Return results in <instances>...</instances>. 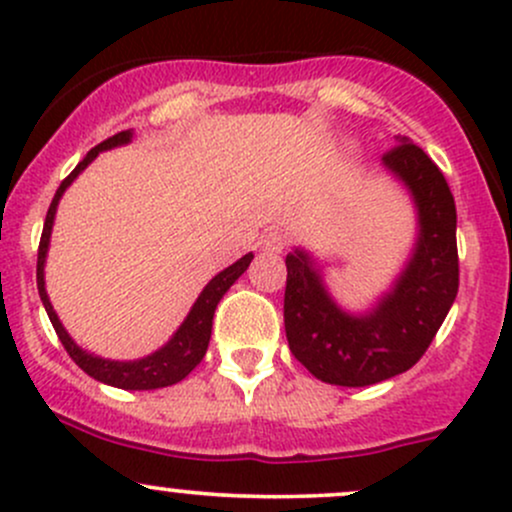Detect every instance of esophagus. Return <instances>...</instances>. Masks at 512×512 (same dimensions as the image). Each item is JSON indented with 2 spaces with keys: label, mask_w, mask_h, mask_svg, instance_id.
<instances>
[{
  "label": "esophagus",
  "mask_w": 512,
  "mask_h": 512,
  "mask_svg": "<svg viewBox=\"0 0 512 512\" xmlns=\"http://www.w3.org/2000/svg\"><path fill=\"white\" fill-rule=\"evenodd\" d=\"M286 243H289V240H286V235L282 233V230H272V233H267L265 238H262L260 245H262V250H267V252H282Z\"/></svg>",
  "instance_id": "1"
}]
</instances>
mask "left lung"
I'll return each mask as SVG.
<instances>
[{
  "label": "left lung",
  "instance_id": "left-lung-1",
  "mask_svg": "<svg viewBox=\"0 0 512 512\" xmlns=\"http://www.w3.org/2000/svg\"><path fill=\"white\" fill-rule=\"evenodd\" d=\"M381 160L411 192L418 240L393 289L364 316H350L330 299L308 252L286 255L284 328L289 350L316 379L335 386H369L408 372L440 330L459 289L457 209L440 167L396 136Z\"/></svg>",
  "mask_w": 512,
  "mask_h": 512
}]
</instances>
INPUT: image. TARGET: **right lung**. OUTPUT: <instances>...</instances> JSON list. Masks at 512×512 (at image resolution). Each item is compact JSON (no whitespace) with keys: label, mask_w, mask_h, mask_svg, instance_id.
Instances as JSON below:
<instances>
[{"label":"right lung","mask_w":512,"mask_h":512,"mask_svg":"<svg viewBox=\"0 0 512 512\" xmlns=\"http://www.w3.org/2000/svg\"><path fill=\"white\" fill-rule=\"evenodd\" d=\"M133 138V131H121L116 136L106 138L104 143H99L97 148H92L87 153V157L75 167L67 177L63 179V184L55 192L53 201H50V209L46 213V223H43V233H41V245H38V265H36V284H38V294H41L43 306H46V313L53 323L55 333H58L60 342L67 350V355L75 359L77 367L82 372H87L92 379L101 381V384L116 386V389H128V391H150V389H162V386H172L177 381H182L196 364L201 362L209 350V340H211V325H213V313H216L218 301L223 299V294L233 286L235 279L250 267L252 262V252H247L245 257H240L235 265H230L218 272L216 277L211 279L209 284L204 286V291L199 294V299L189 311V316L184 318V323L179 325L177 333L172 335V340L167 342L165 347L153 352V355L136 359V362H116V359H101L89 355L87 350L75 345V340L67 335V330L60 323L58 313L53 311L50 306V299L46 294V282H43V265H46V255H48V243H50V230H53V218H55V209H58L60 196L67 187L72 184V179L80 174L89 162L97 157L101 150L116 148V145L128 143Z\"/></svg>","instance_id":"1"}]
</instances>
